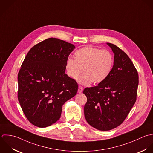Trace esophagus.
<instances>
[{
  "label": "esophagus",
  "mask_w": 153,
  "mask_h": 153,
  "mask_svg": "<svg viewBox=\"0 0 153 153\" xmlns=\"http://www.w3.org/2000/svg\"><path fill=\"white\" fill-rule=\"evenodd\" d=\"M82 91H83V87H81V85H79V87H78V92L79 93H81L82 92Z\"/></svg>",
  "instance_id": "34e87169"
}]
</instances>
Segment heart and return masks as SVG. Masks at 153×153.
I'll list each match as a JSON object with an SVG mask.
<instances>
[{
    "label": "heart",
    "mask_w": 153,
    "mask_h": 153,
    "mask_svg": "<svg viewBox=\"0 0 153 153\" xmlns=\"http://www.w3.org/2000/svg\"><path fill=\"white\" fill-rule=\"evenodd\" d=\"M74 57L75 59H66V73L70 78L75 79L84 71L85 73L78 81L84 85L103 82L111 73L114 64V57L110 51L92 47L78 50L74 53Z\"/></svg>",
    "instance_id": "b5f03b06"
}]
</instances>
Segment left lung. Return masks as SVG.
I'll return each mask as SVG.
<instances>
[{
	"instance_id": "8db88e82",
	"label": "left lung",
	"mask_w": 153,
	"mask_h": 153,
	"mask_svg": "<svg viewBox=\"0 0 153 153\" xmlns=\"http://www.w3.org/2000/svg\"><path fill=\"white\" fill-rule=\"evenodd\" d=\"M114 56V64L108 76L98 85L86 88L83 93L87 122L100 131H109L125 119L137 99L138 74L128 56L117 46L107 43Z\"/></svg>"
}]
</instances>
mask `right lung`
Listing matches in <instances>:
<instances>
[{
	"label": "right lung",
	"instance_id": "obj_1",
	"mask_svg": "<svg viewBox=\"0 0 153 153\" xmlns=\"http://www.w3.org/2000/svg\"><path fill=\"white\" fill-rule=\"evenodd\" d=\"M75 49L56 38L48 39L27 53L18 75V97L27 119L45 128L60 117L62 106L78 91L76 82L65 74V62Z\"/></svg>",
	"mask_w": 153,
	"mask_h": 153
}]
</instances>
